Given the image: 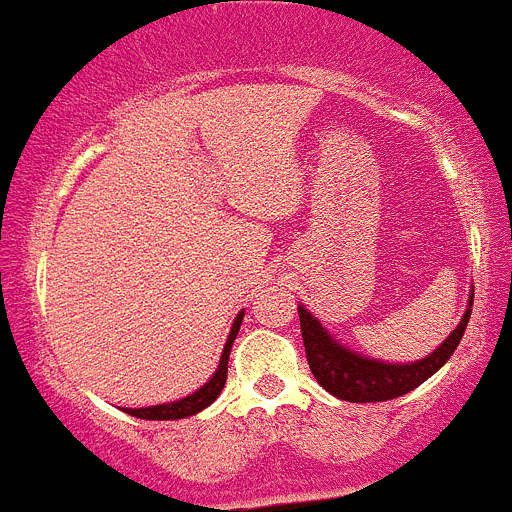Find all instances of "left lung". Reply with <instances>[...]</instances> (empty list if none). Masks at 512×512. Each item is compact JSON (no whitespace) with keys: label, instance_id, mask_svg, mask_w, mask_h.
Here are the masks:
<instances>
[{"label":"left lung","instance_id":"8db88e82","mask_svg":"<svg viewBox=\"0 0 512 512\" xmlns=\"http://www.w3.org/2000/svg\"><path fill=\"white\" fill-rule=\"evenodd\" d=\"M297 312H300L307 364H310L312 377L318 379L320 387L328 390L330 395H336L338 400L384 402L408 395L410 390H415L418 384H423L449 361V356L454 354L461 336H464V330H467L472 307H467L454 333L431 356L413 361V364H384V361L364 359V356L338 346L305 307H297Z\"/></svg>","mask_w":512,"mask_h":512}]
</instances>
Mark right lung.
Wrapping results in <instances>:
<instances>
[{
  "label": "right lung",
  "instance_id": "add662e5",
  "mask_svg": "<svg viewBox=\"0 0 512 512\" xmlns=\"http://www.w3.org/2000/svg\"><path fill=\"white\" fill-rule=\"evenodd\" d=\"M243 323V312L235 318L233 328H230V336L228 343L223 348V356H220V364H217V372L212 374L210 382L205 387L194 392V395L184 397V400H176L169 402V405H156V408H138V410H125V413L135 415V418H143V420H176V418H189V415L200 413L205 410L207 405L217 400V395L223 392L225 387V379H228V356H230V346H233L235 336H238V330H241Z\"/></svg>",
  "mask_w": 512,
  "mask_h": 512
}]
</instances>
